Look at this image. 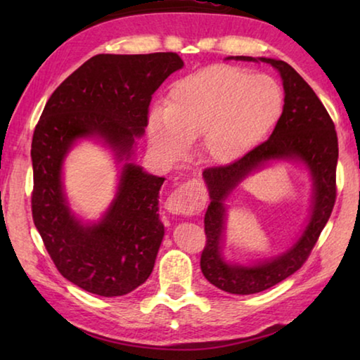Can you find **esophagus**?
Wrapping results in <instances>:
<instances>
[{
	"label": "esophagus",
	"mask_w": 360,
	"mask_h": 360,
	"mask_svg": "<svg viewBox=\"0 0 360 360\" xmlns=\"http://www.w3.org/2000/svg\"><path fill=\"white\" fill-rule=\"evenodd\" d=\"M195 182H187L169 195L165 202V210L172 214H192L195 211V202L192 200V188Z\"/></svg>",
	"instance_id": "1"
}]
</instances>
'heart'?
Here are the masks:
<instances>
[{"mask_svg":"<svg viewBox=\"0 0 360 360\" xmlns=\"http://www.w3.org/2000/svg\"><path fill=\"white\" fill-rule=\"evenodd\" d=\"M283 114L275 79L230 65H212L176 81L167 106L148 117V136L163 160L174 162L200 138V157L233 165L264 141Z\"/></svg>","mask_w":360,"mask_h":360,"instance_id":"heart-1","label":"heart"}]
</instances>
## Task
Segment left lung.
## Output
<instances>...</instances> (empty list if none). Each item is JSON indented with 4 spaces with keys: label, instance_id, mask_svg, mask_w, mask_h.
<instances>
[{
    "label": "left lung",
    "instance_id": "8db88e82",
    "mask_svg": "<svg viewBox=\"0 0 360 360\" xmlns=\"http://www.w3.org/2000/svg\"><path fill=\"white\" fill-rule=\"evenodd\" d=\"M268 63L278 71L284 89L283 114L271 136L240 162L208 168L203 179L211 203L205 214L206 248L200 260L205 278L229 294L249 295L281 283L300 268L318 241L335 205V173L338 139L330 115L314 90L289 63L265 57H227L225 60ZM288 161L302 165L312 179V205L305 227L284 253L270 259L240 264L223 255L228 200L249 175Z\"/></svg>",
    "mask_w": 360,
    "mask_h": 360
}]
</instances>
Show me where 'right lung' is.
<instances>
[{"instance_id": "1", "label": "right lung", "mask_w": 360, "mask_h": 360, "mask_svg": "<svg viewBox=\"0 0 360 360\" xmlns=\"http://www.w3.org/2000/svg\"><path fill=\"white\" fill-rule=\"evenodd\" d=\"M184 66L178 53H100L58 85L34 129L33 221L53 264L79 288L101 297L135 290L150 276L165 227L158 195L165 178L133 160L148 127L152 94ZM102 144L118 168L115 198L96 221L70 208L65 157L77 142Z\"/></svg>"}]
</instances>
